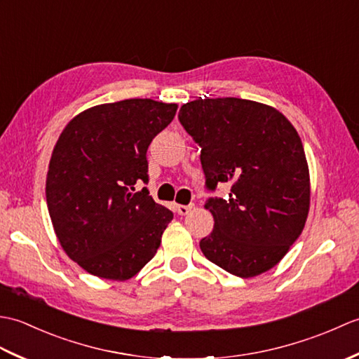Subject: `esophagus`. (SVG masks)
Instances as JSON below:
<instances>
[{"instance_id":"34e87169","label":"esophagus","mask_w":359,"mask_h":359,"mask_svg":"<svg viewBox=\"0 0 359 359\" xmlns=\"http://www.w3.org/2000/svg\"><path fill=\"white\" fill-rule=\"evenodd\" d=\"M194 208V205L191 203V205H177V207H175V210H177V212L180 216H187L189 211H191Z\"/></svg>"}]
</instances>
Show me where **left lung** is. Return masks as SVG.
Masks as SVG:
<instances>
[{
  "label": "left lung",
  "instance_id": "8db88e82",
  "mask_svg": "<svg viewBox=\"0 0 359 359\" xmlns=\"http://www.w3.org/2000/svg\"><path fill=\"white\" fill-rule=\"evenodd\" d=\"M179 120L201 147L207 188L231 185L210 199L205 257L239 278L273 269L299 238L310 210V174L294 126L273 106L243 98L185 103Z\"/></svg>",
  "mask_w": 359,
  "mask_h": 359
}]
</instances>
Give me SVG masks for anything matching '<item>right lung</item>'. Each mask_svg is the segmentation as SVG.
I'll list each match as a JSON object with an SVG mask.
<instances>
[{
	"label": "right lung",
	"mask_w": 359,
	"mask_h": 359,
	"mask_svg": "<svg viewBox=\"0 0 359 359\" xmlns=\"http://www.w3.org/2000/svg\"><path fill=\"white\" fill-rule=\"evenodd\" d=\"M177 104L129 98L75 116L53 147L46 201L60 245L94 276L126 280L147 265L172 212L147 188V151Z\"/></svg>",
	"instance_id": "1"
}]
</instances>
